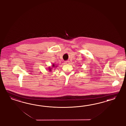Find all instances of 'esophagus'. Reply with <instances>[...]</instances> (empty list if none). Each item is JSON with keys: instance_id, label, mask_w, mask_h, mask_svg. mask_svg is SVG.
Wrapping results in <instances>:
<instances>
[{"instance_id": "obj_1", "label": "esophagus", "mask_w": 126, "mask_h": 126, "mask_svg": "<svg viewBox=\"0 0 126 126\" xmlns=\"http://www.w3.org/2000/svg\"><path fill=\"white\" fill-rule=\"evenodd\" d=\"M69 62H70V61H65V64H69Z\"/></svg>"}]
</instances>
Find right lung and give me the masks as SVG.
Wrapping results in <instances>:
<instances>
[{"instance_id":"add662e5","label":"right lung","mask_w":126,"mask_h":126,"mask_svg":"<svg viewBox=\"0 0 126 126\" xmlns=\"http://www.w3.org/2000/svg\"><path fill=\"white\" fill-rule=\"evenodd\" d=\"M56 67H57V65H54V64H53V65H52V66H49V67H48V70L49 71V72H50L51 71H52V69H53V68H56Z\"/></svg>"}]
</instances>
